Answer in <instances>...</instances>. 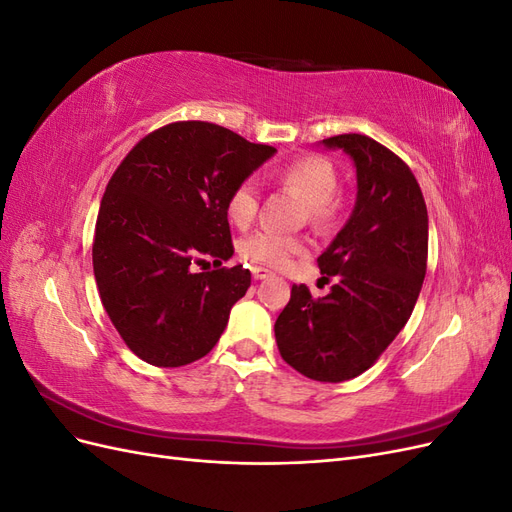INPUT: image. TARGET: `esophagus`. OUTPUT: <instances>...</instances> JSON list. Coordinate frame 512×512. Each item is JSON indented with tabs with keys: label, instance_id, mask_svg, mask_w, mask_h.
<instances>
[{
	"label": "esophagus",
	"instance_id": "34e87169",
	"mask_svg": "<svg viewBox=\"0 0 512 512\" xmlns=\"http://www.w3.org/2000/svg\"><path fill=\"white\" fill-rule=\"evenodd\" d=\"M252 275H254V280H269L273 273L265 267H252Z\"/></svg>",
	"mask_w": 512,
	"mask_h": 512
}]
</instances>
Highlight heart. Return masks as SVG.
<instances>
[{
  "label": "heart",
  "instance_id": "heart-1",
  "mask_svg": "<svg viewBox=\"0 0 512 512\" xmlns=\"http://www.w3.org/2000/svg\"><path fill=\"white\" fill-rule=\"evenodd\" d=\"M280 181L286 188L297 192L307 205V218L320 228H331L337 222L339 205L335 192L339 188V177L335 166L320 156H303L288 162L280 170ZM258 188L254 181H241L228 194L226 215L228 220L245 228L250 226L258 213ZM301 237L284 235L275 230H256L239 243V254L254 262V265L284 267L292 254L301 252Z\"/></svg>",
  "mask_w": 512,
  "mask_h": 512
}]
</instances>
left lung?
Returning <instances> with one entry per match:
<instances>
[{
    "label": "left lung",
    "instance_id": "1",
    "mask_svg": "<svg viewBox=\"0 0 512 512\" xmlns=\"http://www.w3.org/2000/svg\"><path fill=\"white\" fill-rule=\"evenodd\" d=\"M356 168V203L344 228L318 256L335 277L327 297L294 284L275 320L282 359L318 382L363 374L389 348L416 305L427 271L429 220L412 170L363 134L320 141Z\"/></svg>",
    "mask_w": 512,
    "mask_h": 512
}]
</instances>
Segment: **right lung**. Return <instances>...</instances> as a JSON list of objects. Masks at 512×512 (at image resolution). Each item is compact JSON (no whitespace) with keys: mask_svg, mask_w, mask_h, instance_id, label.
<instances>
[{"mask_svg":"<svg viewBox=\"0 0 512 512\" xmlns=\"http://www.w3.org/2000/svg\"><path fill=\"white\" fill-rule=\"evenodd\" d=\"M277 153L207 121L145 136L106 185L94 235V275L108 318L149 365L203 359L252 284L232 250L228 194ZM218 270H205L210 260ZM201 271H197V267Z\"/></svg>","mask_w":512,"mask_h":512,"instance_id":"right-lung-1","label":"right lung"}]
</instances>
